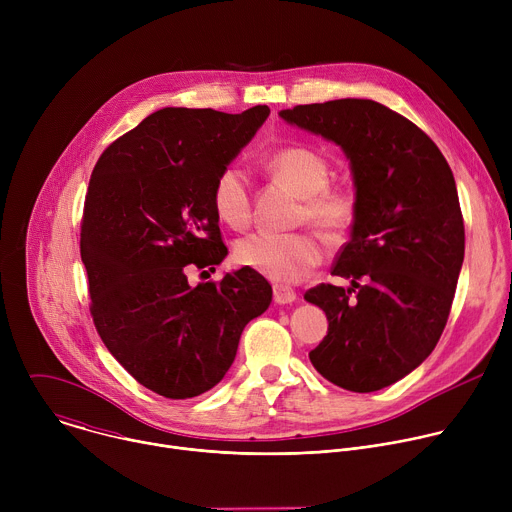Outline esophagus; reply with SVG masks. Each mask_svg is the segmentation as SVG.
<instances>
[{"mask_svg": "<svg viewBox=\"0 0 512 512\" xmlns=\"http://www.w3.org/2000/svg\"><path fill=\"white\" fill-rule=\"evenodd\" d=\"M296 300H298V296H296V291L291 289V287H287V285H273V302L275 304L283 306V304H291V302H296Z\"/></svg>", "mask_w": 512, "mask_h": 512, "instance_id": "1", "label": "esophagus"}]
</instances>
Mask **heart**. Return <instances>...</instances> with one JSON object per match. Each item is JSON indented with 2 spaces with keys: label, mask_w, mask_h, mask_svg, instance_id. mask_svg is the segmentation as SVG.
Instances as JSON below:
<instances>
[{
  "label": "heart",
  "mask_w": 512,
  "mask_h": 512,
  "mask_svg": "<svg viewBox=\"0 0 512 512\" xmlns=\"http://www.w3.org/2000/svg\"><path fill=\"white\" fill-rule=\"evenodd\" d=\"M269 170L283 186L306 200L304 216L326 239L338 241L348 231L354 202L344 192L328 190L330 168L320 154L308 148H283L269 158ZM212 206L216 216L233 229H243L249 223L251 188L247 172L239 164H229L218 172ZM235 259L273 281L294 283L322 261V245L310 233H253L237 243Z\"/></svg>",
  "instance_id": "1"
}]
</instances>
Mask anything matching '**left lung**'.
I'll use <instances>...</instances> for the list:
<instances>
[{"mask_svg":"<svg viewBox=\"0 0 512 512\" xmlns=\"http://www.w3.org/2000/svg\"><path fill=\"white\" fill-rule=\"evenodd\" d=\"M279 117L340 145L354 184L350 241L332 267L350 285L320 283L304 296L328 318L310 360L346 391H379L415 371L446 328L464 261L454 174L415 123L371 99Z\"/></svg>","mask_w":512,"mask_h":512,"instance_id":"1","label":"left lung"}]
</instances>
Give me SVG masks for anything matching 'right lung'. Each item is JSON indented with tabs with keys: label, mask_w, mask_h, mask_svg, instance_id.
Returning a JSON list of instances; mask_svg holds the SVG:
<instances>
[{
	"label": "right lung",
	"mask_w": 512,
	"mask_h": 512,
	"mask_svg": "<svg viewBox=\"0 0 512 512\" xmlns=\"http://www.w3.org/2000/svg\"><path fill=\"white\" fill-rule=\"evenodd\" d=\"M269 117L164 107L113 141L85 200L81 259L97 332L143 387L190 399L221 383L245 326L271 304L253 269L190 285L227 257L212 186Z\"/></svg>",
	"instance_id": "right-lung-1"
}]
</instances>
